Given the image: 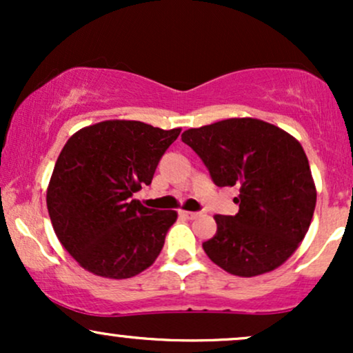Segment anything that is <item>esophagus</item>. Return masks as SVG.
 Wrapping results in <instances>:
<instances>
[{"instance_id": "obj_1", "label": "esophagus", "mask_w": 353, "mask_h": 353, "mask_svg": "<svg viewBox=\"0 0 353 353\" xmlns=\"http://www.w3.org/2000/svg\"><path fill=\"white\" fill-rule=\"evenodd\" d=\"M181 216L185 217V219H190V221H192V219L199 217L201 214L199 212H190V210H181Z\"/></svg>"}]
</instances>
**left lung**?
<instances>
[{"mask_svg":"<svg viewBox=\"0 0 353 353\" xmlns=\"http://www.w3.org/2000/svg\"><path fill=\"white\" fill-rule=\"evenodd\" d=\"M219 188L236 185V216H216V236L202 247L239 277L277 269L295 252L314 216L315 184L301 143L277 125L232 117L181 136Z\"/></svg>","mask_w":353,"mask_h":353,"instance_id":"1","label":"left lung"}]
</instances>
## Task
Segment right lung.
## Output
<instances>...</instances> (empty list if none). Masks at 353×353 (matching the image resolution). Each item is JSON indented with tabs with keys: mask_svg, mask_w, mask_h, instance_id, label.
<instances>
[{
	"mask_svg": "<svg viewBox=\"0 0 353 353\" xmlns=\"http://www.w3.org/2000/svg\"><path fill=\"white\" fill-rule=\"evenodd\" d=\"M181 129L141 121H103L64 144L46 192L52 229L89 272L129 279L152 265L176 210L144 208L132 194L151 184Z\"/></svg>",
	"mask_w": 353,
	"mask_h": 353,
	"instance_id": "add662e5",
	"label": "right lung"
}]
</instances>
